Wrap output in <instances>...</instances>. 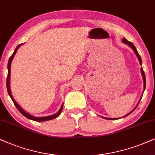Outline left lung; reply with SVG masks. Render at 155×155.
Masks as SVG:
<instances>
[{
	"instance_id": "8db88e82",
	"label": "left lung",
	"mask_w": 155,
	"mask_h": 155,
	"mask_svg": "<svg viewBox=\"0 0 155 155\" xmlns=\"http://www.w3.org/2000/svg\"><path fill=\"white\" fill-rule=\"evenodd\" d=\"M122 41H123V42L124 43V44H126V45H127L128 46H129V47H130L131 49H132V50L134 51V52L135 53V54L137 55V58H138V60H139V63H140V64L141 65H142V58H141V57H140V55L139 54V53H138V51H137V49H136V47H135V46L133 45L132 43L131 42H130V41H128V40H127L125 39V38H123V39H122ZM141 73H142V78H143V83H144V91H143V92H144V90H145V87H146V78H145V74H144V71H143V69H142V68H141ZM142 95H143V94L142 95V96H141V98H140V99H139V102H138V104H137V105L136 106H135V108H134V109L131 110V112H129V114H127V115H125L124 116H123V117H121V118H124V117H126V116H129V114H131V113H132L134 110L135 109H136L137 108V106H138L139 105V102H140V101H141V99H142ZM102 118H105V119H108V120H115V119H118L117 118H106V117H102Z\"/></svg>"
}]
</instances>
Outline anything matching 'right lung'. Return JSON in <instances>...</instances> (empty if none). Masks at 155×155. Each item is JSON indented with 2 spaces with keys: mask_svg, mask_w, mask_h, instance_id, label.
I'll return each mask as SVG.
<instances>
[{
  "mask_svg": "<svg viewBox=\"0 0 155 155\" xmlns=\"http://www.w3.org/2000/svg\"><path fill=\"white\" fill-rule=\"evenodd\" d=\"M24 43L23 44H20V45L17 46V47L15 49L14 51H13V54L11 55V57L9 58V60H8V76H7V80H6V86H7V91H8V93L9 96L11 97V100L13 101V104H14L15 106L17 108H18V110L19 111L21 112V114H23L25 117H26L28 119H31V120H33V121H39V122H42V121H49V120H51V119H54V118L58 117L60 115V114L62 113V108H63V104H62V106H61L60 110L57 111L56 114H53V115H51V116H44V117H36V116H32L30 114H28L26 111H25V110L23 109V108L21 107L19 105L17 104V102L16 101H15V99L13 98L12 94H11V87H10V77H11V62H12V60L13 59V57H14L15 54H16L17 50H18V49L19 47H21V46L24 45Z\"/></svg>",
  "mask_w": 155,
  "mask_h": 155,
  "instance_id": "obj_1",
  "label": "right lung"
}]
</instances>
